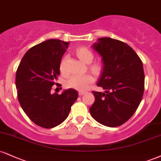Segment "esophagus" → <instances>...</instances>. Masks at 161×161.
Wrapping results in <instances>:
<instances>
[{
	"label": "esophagus",
	"instance_id": "34e87169",
	"mask_svg": "<svg viewBox=\"0 0 161 161\" xmlns=\"http://www.w3.org/2000/svg\"><path fill=\"white\" fill-rule=\"evenodd\" d=\"M86 94V92H82V91H79V94L80 96H82V95H84V94Z\"/></svg>",
	"mask_w": 161,
	"mask_h": 161
}]
</instances>
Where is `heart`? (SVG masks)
Returning <instances> with one entry per match:
<instances>
[{"label":"heart","instance_id":"obj_1","mask_svg":"<svg viewBox=\"0 0 161 161\" xmlns=\"http://www.w3.org/2000/svg\"><path fill=\"white\" fill-rule=\"evenodd\" d=\"M76 55L83 63L90 64L94 59V55L91 50L85 47L79 48L76 50ZM61 69H63V64H61ZM92 69L94 72L100 70L99 64H94ZM94 82V78L90 74H74L71 75L66 82V85L69 88L76 89L78 91H85L88 88L90 85Z\"/></svg>","mask_w":161,"mask_h":161}]
</instances>
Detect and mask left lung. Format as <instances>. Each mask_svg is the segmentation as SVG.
I'll list each match as a JSON object with an SVG mask.
<instances>
[{
    "label": "left lung",
    "instance_id": "obj_1",
    "mask_svg": "<svg viewBox=\"0 0 161 161\" xmlns=\"http://www.w3.org/2000/svg\"><path fill=\"white\" fill-rule=\"evenodd\" d=\"M92 47L103 62L95 101L89 109L93 119L106 127L123 125L131 118L142 100L145 75L142 62L130 46L110 37L98 39Z\"/></svg>",
    "mask_w": 161,
    "mask_h": 161
}]
</instances>
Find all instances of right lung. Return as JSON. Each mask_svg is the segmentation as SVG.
<instances>
[{
    "label": "right lung",
    "mask_w": 161,
    "mask_h": 161,
    "mask_svg": "<svg viewBox=\"0 0 161 161\" xmlns=\"http://www.w3.org/2000/svg\"><path fill=\"white\" fill-rule=\"evenodd\" d=\"M69 44L55 39L37 44L25 54L17 69L15 86L20 105L33 122L44 128L64 121L78 98V92L73 88L61 94L51 93Z\"/></svg>",
    "instance_id": "add662e5"
}]
</instances>
